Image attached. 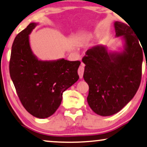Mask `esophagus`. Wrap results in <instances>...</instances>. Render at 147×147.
<instances>
[{
	"instance_id": "esophagus-1",
	"label": "esophagus",
	"mask_w": 147,
	"mask_h": 147,
	"mask_svg": "<svg viewBox=\"0 0 147 147\" xmlns=\"http://www.w3.org/2000/svg\"><path fill=\"white\" fill-rule=\"evenodd\" d=\"M84 72V64L82 63L81 66H80L79 69H78V75H79V76H80V78H83Z\"/></svg>"
}]
</instances>
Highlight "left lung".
<instances>
[{"mask_svg":"<svg viewBox=\"0 0 147 147\" xmlns=\"http://www.w3.org/2000/svg\"><path fill=\"white\" fill-rule=\"evenodd\" d=\"M114 27L115 37L123 41L122 49L110 51L98 45L88 49L82 59L83 77L89 86L88 105L102 116L121 110L133 98L141 80L143 48L139 39L125 23L115 21Z\"/></svg>","mask_w":147,"mask_h":147,"instance_id":"obj_1","label":"left lung"}]
</instances>
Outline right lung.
I'll use <instances>...</instances> for the list:
<instances>
[{
    "instance_id": "right-lung-1",
    "label": "right lung",
    "mask_w": 147,
    "mask_h": 147,
    "mask_svg": "<svg viewBox=\"0 0 147 147\" xmlns=\"http://www.w3.org/2000/svg\"><path fill=\"white\" fill-rule=\"evenodd\" d=\"M39 25L31 23L16 36L11 49L9 71L17 95L26 110L45 118L55 113L63 92L79 79V61L39 59L32 51L29 35Z\"/></svg>"
}]
</instances>
